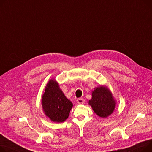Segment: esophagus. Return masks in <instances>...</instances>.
Listing matches in <instances>:
<instances>
[{
	"label": "esophagus",
	"mask_w": 152,
	"mask_h": 152,
	"mask_svg": "<svg viewBox=\"0 0 152 152\" xmlns=\"http://www.w3.org/2000/svg\"><path fill=\"white\" fill-rule=\"evenodd\" d=\"M77 103L79 104H83L85 103V99L81 98H79L77 99Z\"/></svg>",
	"instance_id": "obj_1"
}]
</instances>
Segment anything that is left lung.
<instances>
[{"label": "left lung", "instance_id": "8db88e82", "mask_svg": "<svg viewBox=\"0 0 152 152\" xmlns=\"http://www.w3.org/2000/svg\"><path fill=\"white\" fill-rule=\"evenodd\" d=\"M88 104L100 117L106 118L112 114L115 107V100L107 87L101 86L94 89Z\"/></svg>", "mask_w": 152, "mask_h": 152}]
</instances>
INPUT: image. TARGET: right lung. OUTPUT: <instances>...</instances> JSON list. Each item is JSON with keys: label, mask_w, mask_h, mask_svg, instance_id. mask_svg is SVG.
Returning <instances> with one entry per match:
<instances>
[{"label": "right lung", "mask_w": 152, "mask_h": 152, "mask_svg": "<svg viewBox=\"0 0 152 152\" xmlns=\"http://www.w3.org/2000/svg\"><path fill=\"white\" fill-rule=\"evenodd\" d=\"M42 103L45 115L57 123L63 122L68 118L73 107V103L66 98L54 79H50L48 83Z\"/></svg>", "instance_id": "add662e5"}]
</instances>
